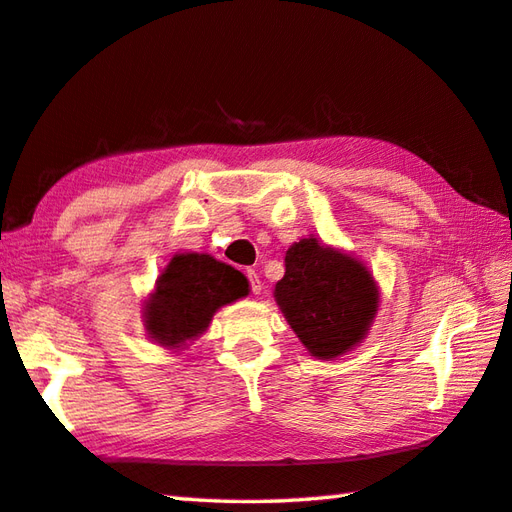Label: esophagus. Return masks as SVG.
I'll return each mask as SVG.
<instances>
[{
    "label": "esophagus",
    "instance_id": "34e87169",
    "mask_svg": "<svg viewBox=\"0 0 512 512\" xmlns=\"http://www.w3.org/2000/svg\"><path fill=\"white\" fill-rule=\"evenodd\" d=\"M247 278H249V283H252L254 294H260V289H263V287H260V280H258V274L254 269H247Z\"/></svg>",
    "mask_w": 512,
    "mask_h": 512
}]
</instances>
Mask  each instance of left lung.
I'll return each instance as SVG.
<instances>
[{
  "instance_id": "8db88e82",
  "label": "left lung",
  "mask_w": 512,
  "mask_h": 512,
  "mask_svg": "<svg viewBox=\"0 0 512 512\" xmlns=\"http://www.w3.org/2000/svg\"><path fill=\"white\" fill-rule=\"evenodd\" d=\"M274 298L302 347L318 360H336L367 338L380 287L362 260L311 234L287 249Z\"/></svg>"
}]
</instances>
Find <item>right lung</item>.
Wrapping results in <instances>:
<instances>
[{
    "label": "right lung",
    "instance_id": "add662e5",
    "mask_svg": "<svg viewBox=\"0 0 512 512\" xmlns=\"http://www.w3.org/2000/svg\"><path fill=\"white\" fill-rule=\"evenodd\" d=\"M247 294L249 280L223 260L174 254L143 302L145 331L165 349H185L207 331L218 309Z\"/></svg>",
    "mask_w": 512,
    "mask_h": 512
}]
</instances>
